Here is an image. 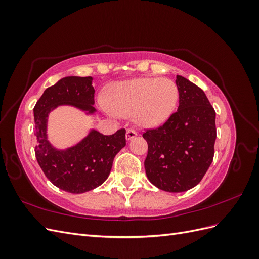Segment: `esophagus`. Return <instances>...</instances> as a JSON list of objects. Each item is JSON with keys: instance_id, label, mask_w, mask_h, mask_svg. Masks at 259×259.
I'll return each instance as SVG.
<instances>
[{"instance_id": "1", "label": "esophagus", "mask_w": 259, "mask_h": 259, "mask_svg": "<svg viewBox=\"0 0 259 259\" xmlns=\"http://www.w3.org/2000/svg\"><path fill=\"white\" fill-rule=\"evenodd\" d=\"M136 135H137V133H136V131H134V130L130 128V130L126 131V139H127V140H131L132 138H134Z\"/></svg>"}]
</instances>
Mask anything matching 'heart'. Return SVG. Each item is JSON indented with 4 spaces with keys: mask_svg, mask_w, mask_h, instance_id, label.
Segmentation results:
<instances>
[{
    "mask_svg": "<svg viewBox=\"0 0 259 259\" xmlns=\"http://www.w3.org/2000/svg\"><path fill=\"white\" fill-rule=\"evenodd\" d=\"M179 91L175 82L160 77H140L114 84L109 93V104H101L111 115H135L143 126H158L174 112Z\"/></svg>",
    "mask_w": 259,
    "mask_h": 259,
    "instance_id": "heart-1",
    "label": "heart"
}]
</instances>
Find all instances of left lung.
<instances>
[{"label":"left lung","instance_id":"left-lung-1","mask_svg":"<svg viewBox=\"0 0 259 259\" xmlns=\"http://www.w3.org/2000/svg\"><path fill=\"white\" fill-rule=\"evenodd\" d=\"M177 111L156 128H147L148 179L159 189L184 192L204 177L214 158L216 112L199 86L177 75Z\"/></svg>","mask_w":259,"mask_h":259}]
</instances>
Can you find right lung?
<instances>
[{
    "instance_id": "obj_1",
    "label": "right lung",
    "mask_w": 259,
    "mask_h": 259,
    "mask_svg": "<svg viewBox=\"0 0 259 259\" xmlns=\"http://www.w3.org/2000/svg\"><path fill=\"white\" fill-rule=\"evenodd\" d=\"M91 76H67L46 89L36 101L34 112V148L38 165L50 182L70 193H83L95 189L108 178L114 156L126 145L125 128L112 135L92 131L80 144L65 151L53 148L46 136V122L52 109L71 105L93 113L95 90Z\"/></svg>"
}]
</instances>
